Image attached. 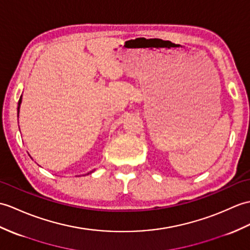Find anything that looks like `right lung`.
I'll return each instance as SVG.
<instances>
[{
  "mask_svg": "<svg viewBox=\"0 0 250 250\" xmlns=\"http://www.w3.org/2000/svg\"><path fill=\"white\" fill-rule=\"evenodd\" d=\"M21 102H22V96L20 97V99H19V102H18V115H19V109H20V104H21ZM89 173H91V171H90Z\"/></svg>",
  "mask_w": 250,
  "mask_h": 250,
  "instance_id": "right-lung-1",
  "label": "right lung"
}]
</instances>
